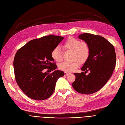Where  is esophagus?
Masks as SVG:
<instances>
[{"instance_id": "34e87169", "label": "esophagus", "mask_w": 125, "mask_h": 125, "mask_svg": "<svg viewBox=\"0 0 125 125\" xmlns=\"http://www.w3.org/2000/svg\"><path fill=\"white\" fill-rule=\"evenodd\" d=\"M64 73H65V74H66V75H67V74H68L70 73H68V72H66V71H65Z\"/></svg>"}]
</instances>
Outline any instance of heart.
Listing matches in <instances>:
<instances>
[{
	"label": "heart",
	"mask_w": 125,
	"mask_h": 125,
	"mask_svg": "<svg viewBox=\"0 0 125 125\" xmlns=\"http://www.w3.org/2000/svg\"><path fill=\"white\" fill-rule=\"evenodd\" d=\"M62 47L64 50L73 51V59H75L71 62H63L59 64V69L63 71L71 72L80 66L79 60L81 62H83L89 56L90 49L89 44L86 42H81L80 40L74 37H69L64 42ZM51 57L57 62L62 61V52L59 46H57L52 50Z\"/></svg>",
	"instance_id": "b5f03b06"
}]
</instances>
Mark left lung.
<instances>
[{
	"label": "left lung",
	"mask_w": 125,
	"mask_h": 125,
	"mask_svg": "<svg viewBox=\"0 0 125 125\" xmlns=\"http://www.w3.org/2000/svg\"><path fill=\"white\" fill-rule=\"evenodd\" d=\"M78 38L90 47L89 56L81 68L84 73H74L73 89L83 94H91L100 90L110 78L115 69L116 55L114 45L107 39L90 33L82 34ZM88 71L89 75H85Z\"/></svg>",
	"instance_id": "1"
}]
</instances>
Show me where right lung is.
Returning a JSON list of instances; mask_svg holds the SVG:
<instances>
[{
  "label": "right lung",
  "instance_id": "add662e5",
  "mask_svg": "<svg viewBox=\"0 0 125 125\" xmlns=\"http://www.w3.org/2000/svg\"><path fill=\"white\" fill-rule=\"evenodd\" d=\"M64 38L48 35L27 42L16 52L14 68L16 82L26 95L32 99L42 100L54 93L56 83L64 75L63 71L55 70L57 66L51 57V52ZM48 68L54 71L44 73Z\"/></svg>",
  "mask_w": 125,
  "mask_h": 125
}]
</instances>
